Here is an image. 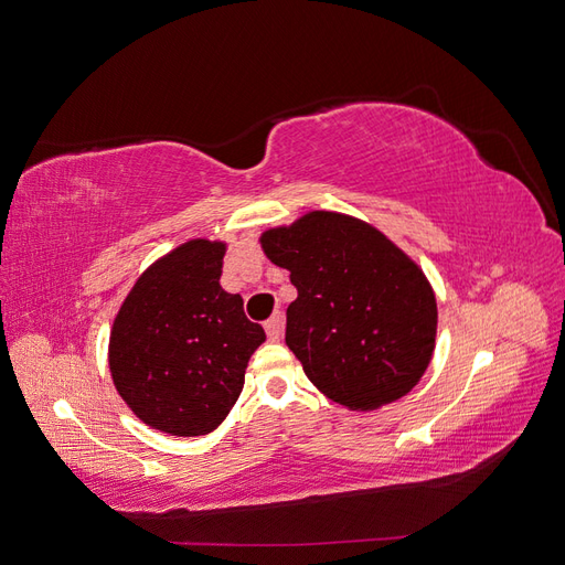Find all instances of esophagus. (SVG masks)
<instances>
[{
    "label": "esophagus",
    "mask_w": 565,
    "mask_h": 565,
    "mask_svg": "<svg viewBox=\"0 0 565 565\" xmlns=\"http://www.w3.org/2000/svg\"><path fill=\"white\" fill-rule=\"evenodd\" d=\"M282 328H285V316L278 311L273 313L268 320H266V334L270 341H278L282 337Z\"/></svg>",
    "instance_id": "1"
}]
</instances>
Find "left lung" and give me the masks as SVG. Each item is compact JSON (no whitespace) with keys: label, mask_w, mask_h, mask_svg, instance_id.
Here are the masks:
<instances>
[{"label":"left lung","mask_w":565,"mask_h":565,"mask_svg":"<svg viewBox=\"0 0 565 565\" xmlns=\"http://www.w3.org/2000/svg\"><path fill=\"white\" fill-rule=\"evenodd\" d=\"M262 247L297 287L285 344L324 396L377 409L413 391L431 361L438 311L429 280L403 249L337 212L270 228Z\"/></svg>","instance_id":"1"}]
</instances>
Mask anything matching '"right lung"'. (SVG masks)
<instances>
[{
  "label": "right lung",
  "mask_w": 565,
  "mask_h": 565,
  "mask_svg": "<svg viewBox=\"0 0 565 565\" xmlns=\"http://www.w3.org/2000/svg\"><path fill=\"white\" fill-rule=\"evenodd\" d=\"M224 243L188 241L136 280L108 347L119 396L143 424L204 436L241 396L252 353L266 334L243 297L218 285Z\"/></svg>",
  "instance_id": "1"
}]
</instances>
